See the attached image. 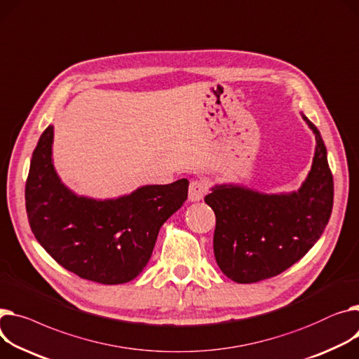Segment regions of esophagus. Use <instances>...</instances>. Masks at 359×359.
I'll list each match as a JSON object with an SVG mask.
<instances>
[{
  "label": "esophagus",
  "instance_id": "1",
  "mask_svg": "<svg viewBox=\"0 0 359 359\" xmlns=\"http://www.w3.org/2000/svg\"><path fill=\"white\" fill-rule=\"evenodd\" d=\"M209 189V184L205 179H195L189 184V201L198 202L201 201Z\"/></svg>",
  "mask_w": 359,
  "mask_h": 359
}]
</instances>
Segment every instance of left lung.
Wrapping results in <instances>:
<instances>
[{
  "mask_svg": "<svg viewBox=\"0 0 359 359\" xmlns=\"http://www.w3.org/2000/svg\"><path fill=\"white\" fill-rule=\"evenodd\" d=\"M312 170L299 192L261 195L240 186H217L205 198L217 217L213 252L236 283L278 276L306 255L323 233L333 206V176L319 130Z\"/></svg>",
  "mask_w": 359,
  "mask_h": 359,
  "instance_id": "obj_1",
  "label": "left lung"
}]
</instances>
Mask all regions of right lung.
<instances>
[{
  "instance_id": "right-lung-1",
  "label": "right lung",
  "mask_w": 359,
  "mask_h": 359,
  "mask_svg": "<svg viewBox=\"0 0 359 359\" xmlns=\"http://www.w3.org/2000/svg\"><path fill=\"white\" fill-rule=\"evenodd\" d=\"M53 127L33 151L26 210L40 245L67 271L101 284H121L147 266L160 226L187 199L189 182L144 186L115 201L76 196L52 164Z\"/></svg>"
}]
</instances>
